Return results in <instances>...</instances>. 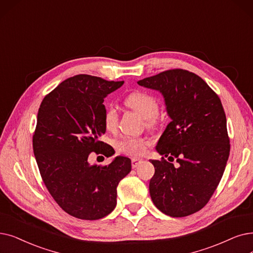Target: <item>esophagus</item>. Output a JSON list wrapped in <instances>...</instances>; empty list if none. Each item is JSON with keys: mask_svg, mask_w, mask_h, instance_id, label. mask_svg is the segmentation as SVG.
<instances>
[{"mask_svg": "<svg viewBox=\"0 0 253 253\" xmlns=\"http://www.w3.org/2000/svg\"><path fill=\"white\" fill-rule=\"evenodd\" d=\"M141 159H139V158H132L131 159V166H132V168L133 169H135V168H137L139 164L141 163Z\"/></svg>", "mask_w": 253, "mask_h": 253, "instance_id": "1", "label": "esophagus"}]
</instances>
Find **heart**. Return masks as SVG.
I'll list each match as a JSON object with an SVG mask.
<instances>
[{
  "instance_id": "heart-1",
  "label": "heart",
  "mask_w": 253,
  "mask_h": 253,
  "mask_svg": "<svg viewBox=\"0 0 253 253\" xmlns=\"http://www.w3.org/2000/svg\"><path fill=\"white\" fill-rule=\"evenodd\" d=\"M125 104L138 114L147 123H155L159 112V103L155 97L146 92H134L130 94ZM103 125L107 131H114L118 125V111L113 105L108 106L103 115ZM148 142L140 137H124L117 142V149L128 155H140L146 151Z\"/></svg>"
}]
</instances>
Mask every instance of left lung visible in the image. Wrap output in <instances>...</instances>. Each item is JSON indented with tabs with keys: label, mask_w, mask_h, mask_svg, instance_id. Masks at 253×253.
Instances as JSON below:
<instances>
[{
	"label": "left lung",
	"mask_w": 253,
	"mask_h": 253,
	"mask_svg": "<svg viewBox=\"0 0 253 253\" xmlns=\"http://www.w3.org/2000/svg\"><path fill=\"white\" fill-rule=\"evenodd\" d=\"M137 84L161 93L170 118L156 146L162 160H150L155 168L151 199L170 217L191 215L211 199L229 156L221 101L199 75L183 69L163 71ZM174 158L178 167L171 163Z\"/></svg>",
	"instance_id": "left-lung-1"
}]
</instances>
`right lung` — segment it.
<instances>
[{"label":"right lung","instance_id":"1","mask_svg":"<svg viewBox=\"0 0 253 253\" xmlns=\"http://www.w3.org/2000/svg\"><path fill=\"white\" fill-rule=\"evenodd\" d=\"M124 82L79 74L44 97L37 115L33 150L41 178L53 200L71 216L96 220L117 205L119 182L131 171V160L117 156L105 167L90 164L92 152L114 155L101 140L104 98Z\"/></svg>","mask_w":253,"mask_h":253}]
</instances>
